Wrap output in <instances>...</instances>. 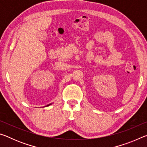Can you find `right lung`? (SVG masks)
Listing matches in <instances>:
<instances>
[{
  "label": "right lung",
  "instance_id": "1",
  "mask_svg": "<svg viewBox=\"0 0 147 147\" xmlns=\"http://www.w3.org/2000/svg\"><path fill=\"white\" fill-rule=\"evenodd\" d=\"M51 104H48V105H47V106H46V107H47V106H50V105H51Z\"/></svg>",
  "mask_w": 147,
  "mask_h": 147
}]
</instances>
